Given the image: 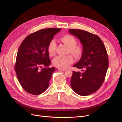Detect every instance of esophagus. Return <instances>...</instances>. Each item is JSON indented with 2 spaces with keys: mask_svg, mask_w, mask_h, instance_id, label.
<instances>
[{
  "mask_svg": "<svg viewBox=\"0 0 122 122\" xmlns=\"http://www.w3.org/2000/svg\"><path fill=\"white\" fill-rule=\"evenodd\" d=\"M58 70L60 71H66V70L64 69H58Z\"/></svg>",
  "mask_w": 122,
  "mask_h": 122,
  "instance_id": "obj_1",
  "label": "esophagus"
}]
</instances>
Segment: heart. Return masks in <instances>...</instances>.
<instances>
[{"mask_svg": "<svg viewBox=\"0 0 122 122\" xmlns=\"http://www.w3.org/2000/svg\"><path fill=\"white\" fill-rule=\"evenodd\" d=\"M59 40L67 47L66 53H71L76 58H79L81 57L83 49L81 46L76 45L77 41L74 36L66 35L60 37ZM56 43L54 41H51L48 43L47 50L48 55L51 56H53L56 55ZM74 61V58L71 55H68L56 57L53 60V64L57 67L66 69L72 64Z\"/></svg>", "mask_w": 122, "mask_h": 122, "instance_id": "heart-1", "label": "heart"}]
</instances>
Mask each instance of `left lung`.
I'll return each instance as SVG.
<instances>
[{"label": "left lung", "mask_w": 122, "mask_h": 122, "mask_svg": "<svg viewBox=\"0 0 122 122\" xmlns=\"http://www.w3.org/2000/svg\"><path fill=\"white\" fill-rule=\"evenodd\" d=\"M69 30L79 39L83 48L80 60L73 66L83 69L82 72L73 71L71 87L80 96L90 95L98 91L105 80L109 66L108 53L98 36L81 30Z\"/></svg>", "instance_id": "obj_1"}]
</instances>
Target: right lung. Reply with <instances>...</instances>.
Listing matches in <instances>:
<instances>
[{
  "label": "right lung",
  "mask_w": 122,
  "mask_h": 122,
  "mask_svg": "<svg viewBox=\"0 0 122 122\" xmlns=\"http://www.w3.org/2000/svg\"><path fill=\"white\" fill-rule=\"evenodd\" d=\"M61 30L51 28L38 30L26 37L19 46L15 71L19 84L28 93L40 95L49 86L56 69L48 67L51 61L47 48L53 36ZM42 66L46 67L43 69Z\"/></svg>",
  "instance_id": "right-lung-1"
}]
</instances>
